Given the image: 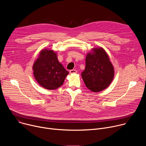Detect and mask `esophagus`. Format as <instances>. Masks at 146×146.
<instances>
[{
    "mask_svg": "<svg viewBox=\"0 0 146 146\" xmlns=\"http://www.w3.org/2000/svg\"><path fill=\"white\" fill-rule=\"evenodd\" d=\"M77 70H75V69H72V70H70V74H74V73H77Z\"/></svg>",
    "mask_w": 146,
    "mask_h": 146,
    "instance_id": "obj_1",
    "label": "esophagus"
}]
</instances>
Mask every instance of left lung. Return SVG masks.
<instances>
[{
    "label": "left lung",
    "mask_w": 146,
    "mask_h": 146,
    "mask_svg": "<svg viewBox=\"0 0 146 146\" xmlns=\"http://www.w3.org/2000/svg\"><path fill=\"white\" fill-rule=\"evenodd\" d=\"M86 87L94 92L108 88L114 76V69L107 52L102 47L93 48L87 54L86 69L81 73Z\"/></svg>",
    "instance_id": "8db88e82"
}]
</instances>
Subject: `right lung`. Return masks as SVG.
<instances>
[{"label": "right lung", "mask_w": 146, "mask_h": 146, "mask_svg": "<svg viewBox=\"0 0 146 146\" xmlns=\"http://www.w3.org/2000/svg\"><path fill=\"white\" fill-rule=\"evenodd\" d=\"M35 78L38 84L47 90H55L60 87L69 73L59 62L56 53L44 48L33 65Z\"/></svg>", "instance_id": "1"}]
</instances>
